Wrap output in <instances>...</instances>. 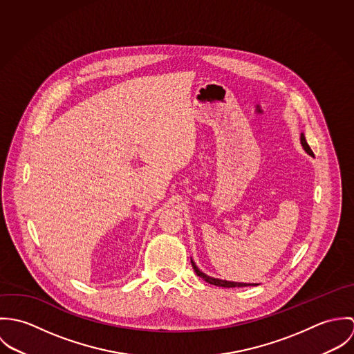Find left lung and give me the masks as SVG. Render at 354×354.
<instances>
[{"mask_svg": "<svg viewBox=\"0 0 354 354\" xmlns=\"http://www.w3.org/2000/svg\"><path fill=\"white\" fill-rule=\"evenodd\" d=\"M301 145H303L304 150L308 152L309 155H313V151L310 150V147H309V145L306 143V140H305V136H304V133H301ZM192 266H194V270H195V272L203 278L205 282H208V283H211V285H215V286H222V288H243V286H254V285H251V283H240V282H229V281H222V279H215V278H211V277H207L205 274H203L202 271L195 266V263L192 261Z\"/></svg>", "mask_w": 354, "mask_h": 354, "instance_id": "8db88e82", "label": "left lung"}]
</instances>
